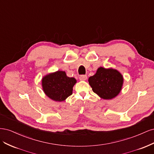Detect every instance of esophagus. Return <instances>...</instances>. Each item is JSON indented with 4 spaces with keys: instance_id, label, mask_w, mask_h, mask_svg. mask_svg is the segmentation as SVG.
Here are the masks:
<instances>
[{
    "instance_id": "esophagus-1",
    "label": "esophagus",
    "mask_w": 154,
    "mask_h": 154,
    "mask_svg": "<svg viewBox=\"0 0 154 154\" xmlns=\"http://www.w3.org/2000/svg\"><path fill=\"white\" fill-rule=\"evenodd\" d=\"M79 79L82 81H85L87 79V76L86 75H81L80 76V77H79Z\"/></svg>"
}]
</instances>
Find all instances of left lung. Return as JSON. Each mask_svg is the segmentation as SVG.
<instances>
[{"label":"left lung","mask_w":154,"mask_h":154,"mask_svg":"<svg viewBox=\"0 0 154 154\" xmlns=\"http://www.w3.org/2000/svg\"><path fill=\"white\" fill-rule=\"evenodd\" d=\"M88 81L93 92L101 98L112 100L122 91L124 79L118 70L100 67Z\"/></svg>","instance_id":"left-lung-1"}]
</instances>
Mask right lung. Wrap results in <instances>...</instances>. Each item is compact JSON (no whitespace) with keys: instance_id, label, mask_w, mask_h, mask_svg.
Segmentation results:
<instances>
[{"instance_id":"1","label":"right lung","mask_w":154,"mask_h":154,"mask_svg":"<svg viewBox=\"0 0 154 154\" xmlns=\"http://www.w3.org/2000/svg\"><path fill=\"white\" fill-rule=\"evenodd\" d=\"M76 80L68 77L65 71H57L46 74L42 79V86L45 95L55 101H63L72 94Z\"/></svg>"}]
</instances>
